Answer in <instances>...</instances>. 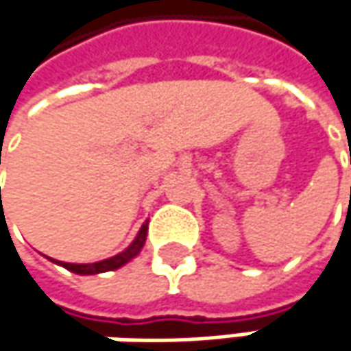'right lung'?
<instances>
[{
	"label": "right lung",
	"mask_w": 351,
	"mask_h": 351,
	"mask_svg": "<svg viewBox=\"0 0 351 351\" xmlns=\"http://www.w3.org/2000/svg\"><path fill=\"white\" fill-rule=\"evenodd\" d=\"M146 231H148V221L141 227L136 239L128 245V249H124L122 253L114 255L110 259H104V261H96V263H62V261H56V259H51V261L66 267L68 271H72V273H78V275H96V273H104V271H114L122 267V265H126L130 259H134L143 251L144 241H146Z\"/></svg>",
	"instance_id": "obj_1"
}]
</instances>
